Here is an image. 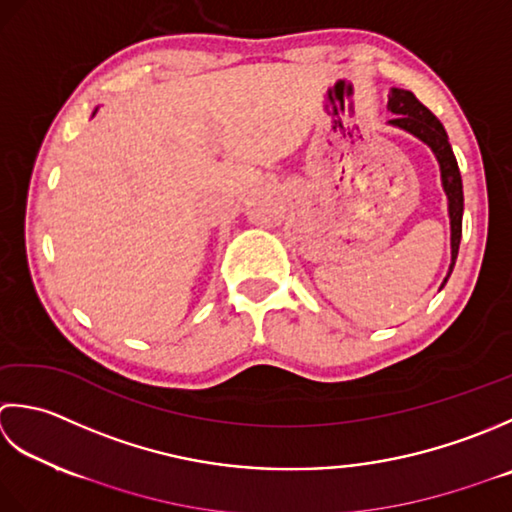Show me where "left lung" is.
Wrapping results in <instances>:
<instances>
[{
    "label": "left lung",
    "mask_w": 512,
    "mask_h": 512,
    "mask_svg": "<svg viewBox=\"0 0 512 512\" xmlns=\"http://www.w3.org/2000/svg\"><path fill=\"white\" fill-rule=\"evenodd\" d=\"M389 110L395 112V119H391V123L398 125V128L406 132L415 134L417 139H422L435 152L437 161H440L442 185L448 196V214H451V252H453L451 271H453L457 252H460V241H462L464 190H462V174H460V168H457L455 154L451 150V143H448L446 130L442 128V123L437 121L435 114L409 90L393 88L389 97ZM451 271H448V276H451Z\"/></svg>",
    "instance_id": "8db88e82"
}]
</instances>
